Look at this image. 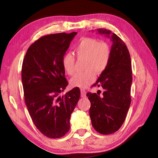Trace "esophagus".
<instances>
[{"mask_svg": "<svg viewBox=\"0 0 158 158\" xmlns=\"http://www.w3.org/2000/svg\"><path fill=\"white\" fill-rule=\"evenodd\" d=\"M81 98L86 97V91L84 89H81Z\"/></svg>", "mask_w": 158, "mask_h": 158, "instance_id": "obj_1", "label": "esophagus"}]
</instances>
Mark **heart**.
Instances as JSON below:
<instances>
[{"label": "heart", "mask_w": 158, "mask_h": 158, "mask_svg": "<svg viewBox=\"0 0 158 158\" xmlns=\"http://www.w3.org/2000/svg\"><path fill=\"white\" fill-rule=\"evenodd\" d=\"M78 58H86L84 72L77 73L70 79L72 86L85 88L94 81L95 73H102L107 68L110 60L111 49L105 42L99 41L92 37H84L74 47ZM62 64L64 70L69 75L74 73L75 58L71 53L63 56Z\"/></svg>", "instance_id": "b5f03b06"}]
</instances>
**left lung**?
<instances>
[{
  "label": "left lung",
  "instance_id": "1",
  "mask_svg": "<svg viewBox=\"0 0 158 158\" xmlns=\"http://www.w3.org/2000/svg\"><path fill=\"white\" fill-rule=\"evenodd\" d=\"M98 33L112 42L111 57L107 68L93 85L102 88V95L98 93H88L86 95L90 102L93 127L99 133L110 135L121 127L130 107L132 64L127 46L118 36L105 28H98Z\"/></svg>",
  "mask_w": 158,
  "mask_h": 158
}]
</instances>
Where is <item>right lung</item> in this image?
<instances>
[{
	"label": "right lung",
	"mask_w": 158,
	"mask_h": 158,
	"mask_svg": "<svg viewBox=\"0 0 158 158\" xmlns=\"http://www.w3.org/2000/svg\"><path fill=\"white\" fill-rule=\"evenodd\" d=\"M77 32L48 35L32 44L22 64L25 103L36 127L44 136L60 138L68 132L69 119L80 98L79 88L60 93L68 84L62 59Z\"/></svg>",
	"instance_id": "obj_1"
}]
</instances>
